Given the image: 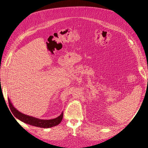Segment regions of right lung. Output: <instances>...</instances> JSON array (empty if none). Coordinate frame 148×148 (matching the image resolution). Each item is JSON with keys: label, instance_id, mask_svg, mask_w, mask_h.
I'll return each instance as SVG.
<instances>
[{"label": "right lung", "instance_id": "right-lung-1", "mask_svg": "<svg viewBox=\"0 0 148 148\" xmlns=\"http://www.w3.org/2000/svg\"><path fill=\"white\" fill-rule=\"evenodd\" d=\"M8 102H9V106L10 107L11 111L12 112V114H14L15 117L21 121L25 122L27 124H29V125H30L37 127H40V128H51V127L58 125V124L60 123L62 119H63V116H64L63 112H62L60 114V115L58 116V117L53 119L44 120V119H38V118L32 117V116H30L20 112L12 106V103H11V101L9 98H8Z\"/></svg>", "mask_w": 148, "mask_h": 148}]
</instances>
